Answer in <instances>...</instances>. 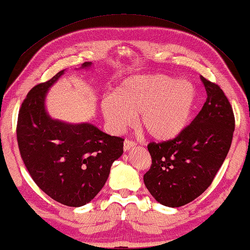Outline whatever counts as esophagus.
I'll list each match as a JSON object with an SVG mask.
<instances>
[{
	"mask_svg": "<svg viewBox=\"0 0 250 250\" xmlns=\"http://www.w3.org/2000/svg\"><path fill=\"white\" fill-rule=\"evenodd\" d=\"M136 146V142L131 141V140H125L124 142V150L125 151H129L130 149L133 148V146Z\"/></svg>",
	"mask_w": 250,
	"mask_h": 250,
	"instance_id": "obj_1",
	"label": "esophagus"
}]
</instances>
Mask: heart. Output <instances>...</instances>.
Masks as SVG:
<instances>
[{
	"label": "heart",
	"instance_id": "heart-1",
	"mask_svg": "<svg viewBox=\"0 0 250 250\" xmlns=\"http://www.w3.org/2000/svg\"><path fill=\"white\" fill-rule=\"evenodd\" d=\"M197 104L192 82L165 74L137 75L124 80L104 99L101 111L109 128L120 133L138 125L152 140L167 142L185 131Z\"/></svg>",
	"mask_w": 250,
	"mask_h": 250
}]
</instances>
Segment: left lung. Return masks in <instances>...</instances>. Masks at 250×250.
Instances as JSON below:
<instances>
[{
	"label": "left lung",
	"mask_w": 250,
	"mask_h": 250,
	"mask_svg": "<svg viewBox=\"0 0 250 250\" xmlns=\"http://www.w3.org/2000/svg\"><path fill=\"white\" fill-rule=\"evenodd\" d=\"M203 109L173 140L148 145L152 165L144 176L158 203L181 207L199 197L215 178L230 148L235 117L224 91L204 77Z\"/></svg>",
	"instance_id": "left-lung-1"
}]
</instances>
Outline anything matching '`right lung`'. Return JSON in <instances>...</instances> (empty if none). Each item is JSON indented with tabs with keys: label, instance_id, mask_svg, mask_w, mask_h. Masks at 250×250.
Segmentation results:
<instances>
[{
	"label": "right lung",
	"instance_id": "obj_1",
	"mask_svg": "<svg viewBox=\"0 0 250 250\" xmlns=\"http://www.w3.org/2000/svg\"><path fill=\"white\" fill-rule=\"evenodd\" d=\"M84 62L80 69H89ZM65 70L27 93L19 112L17 136L21 157L40 189L58 203L81 207L108 180L111 166L124 153V139L89 122L68 124L47 113L46 94Z\"/></svg>",
	"mask_w": 250,
	"mask_h": 250
}]
</instances>
